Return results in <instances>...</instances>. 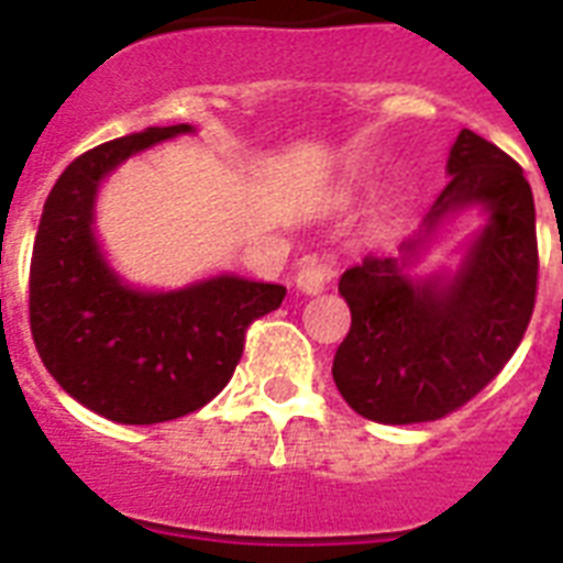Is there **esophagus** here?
Instances as JSON below:
<instances>
[{
  "instance_id": "obj_1",
  "label": "esophagus",
  "mask_w": 563,
  "mask_h": 563,
  "mask_svg": "<svg viewBox=\"0 0 563 563\" xmlns=\"http://www.w3.org/2000/svg\"><path fill=\"white\" fill-rule=\"evenodd\" d=\"M333 268L327 263H318V260H307V263L300 265L298 274H295V286L303 295H318V291H324L333 280Z\"/></svg>"
}]
</instances>
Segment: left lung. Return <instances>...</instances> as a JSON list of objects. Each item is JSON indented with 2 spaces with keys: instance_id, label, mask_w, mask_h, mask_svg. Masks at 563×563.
I'll list each match as a JSON object with an SVG mask.
<instances>
[{
  "instance_id": "8db88e82",
  "label": "left lung",
  "mask_w": 563,
  "mask_h": 563,
  "mask_svg": "<svg viewBox=\"0 0 563 563\" xmlns=\"http://www.w3.org/2000/svg\"><path fill=\"white\" fill-rule=\"evenodd\" d=\"M438 195L400 256H365L342 274L351 333L333 360L335 388L376 423H423L462 409L523 342L538 295L534 198L523 169L464 128ZM479 202L489 224L453 278L415 284L401 274L446 211Z\"/></svg>"
}]
</instances>
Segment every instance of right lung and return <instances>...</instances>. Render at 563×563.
I'll return each mask as SVG.
<instances>
[{"label":"right lung","mask_w":563,"mask_h":563,"mask_svg":"<svg viewBox=\"0 0 563 563\" xmlns=\"http://www.w3.org/2000/svg\"><path fill=\"white\" fill-rule=\"evenodd\" d=\"M145 128L75 157L43 203L29 274V324L48 374L69 397L117 423L184 418L230 383L247 327L286 289L221 274L180 291L131 289L92 236L99 180L131 154L189 134Z\"/></svg>","instance_id":"right-lung-1"}]
</instances>
